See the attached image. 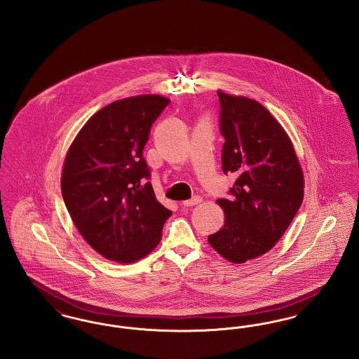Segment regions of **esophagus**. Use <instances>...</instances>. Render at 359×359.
I'll return each instance as SVG.
<instances>
[{"label":"esophagus","instance_id":"obj_1","mask_svg":"<svg viewBox=\"0 0 359 359\" xmlns=\"http://www.w3.org/2000/svg\"><path fill=\"white\" fill-rule=\"evenodd\" d=\"M201 202H202V198H201V196H194V198H191L189 201L183 202V205H186V207H192V205H199Z\"/></svg>","mask_w":359,"mask_h":359}]
</instances>
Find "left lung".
<instances>
[{"label": "left lung", "mask_w": 359, "mask_h": 359, "mask_svg": "<svg viewBox=\"0 0 359 359\" xmlns=\"http://www.w3.org/2000/svg\"><path fill=\"white\" fill-rule=\"evenodd\" d=\"M222 170L237 175L229 199H218L224 224L208 243L242 264L269 252L288 229L304 196L299 160L285 130L261 103L218 91Z\"/></svg>", "instance_id": "left-lung-1"}]
</instances>
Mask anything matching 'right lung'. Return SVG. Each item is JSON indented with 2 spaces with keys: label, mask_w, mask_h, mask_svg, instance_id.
Listing matches in <instances>:
<instances>
[{
  "label": "right lung",
  "mask_w": 359,
  "mask_h": 359,
  "mask_svg": "<svg viewBox=\"0 0 359 359\" xmlns=\"http://www.w3.org/2000/svg\"><path fill=\"white\" fill-rule=\"evenodd\" d=\"M138 95L86 122L65 160L62 195L72 222L101 256L129 264L149 255L172 211L154 196L142 156L154 121L170 104Z\"/></svg>",
  "instance_id": "1"
}]
</instances>
